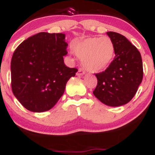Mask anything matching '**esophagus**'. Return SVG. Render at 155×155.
I'll list each match as a JSON object with an SVG mask.
<instances>
[{"instance_id": "esophagus-1", "label": "esophagus", "mask_w": 155, "mask_h": 155, "mask_svg": "<svg viewBox=\"0 0 155 155\" xmlns=\"http://www.w3.org/2000/svg\"><path fill=\"white\" fill-rule=\"evenodd\" d=\"M84 74H85V72L83 70H81V69H79L77 73H76V75L77 76H82V75H84Z\"/></svg>"}]
</instances>
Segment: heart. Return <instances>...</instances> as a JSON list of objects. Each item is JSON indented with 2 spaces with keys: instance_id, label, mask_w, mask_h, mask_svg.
Segmentation results:
<instances>
[{
  "instance_id": "heart-1",
  "label": "heart",
  "mask_w": 155,
  "mask_h": 155,
  "mask_svg": "<svg viewBox=\"0 0 155 155\" xmlns=\"http://www.w3.org/2000/svg\"><path fill=\"white\" fill-rule=\"evenodd\" d=\"M72 50L89 72L98 73L111 65L115 56L114 43L108 36L89 37L74 42Z\"/></svg>"
}]
</instances>
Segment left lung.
<instances>
[{
    "label": "left lung",
    "instance_id": "8db88e82",
    "mask_svg": "<svg viewBox=\"0 0 155 155\" xmlns=\"http://www.w3.org/2000/svg\"><path fill=\"white\" fill-rule=\"evenodd\" d=\"M115 46V58L107 68L95 76L97 79L94 95L109 106L130 102L143 79V63L139 51L124 35L107 32Z\"/></svg>",
    "mask_w": 155,
    "mask_h": 155
}]
</instances>
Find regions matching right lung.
<instances>
[{
    "instance_id": "add662e5",
    "label": "right lung",
    "mask_w": 155,
    "mask_h": 155,
    "mask_svg": "<svg viewBox=\"0 0 155 155\" xmlns=\"http://www.w3.org/2000/svg\"><path fill=\"white\" fill-rule=\"evenodd\" d=\"M63 33H38L25 40L11 62L12 89L29 111L51 109L63 95L67 81L78 70L67 67L68 44Z\"/></svg>"
}]
</instances>
